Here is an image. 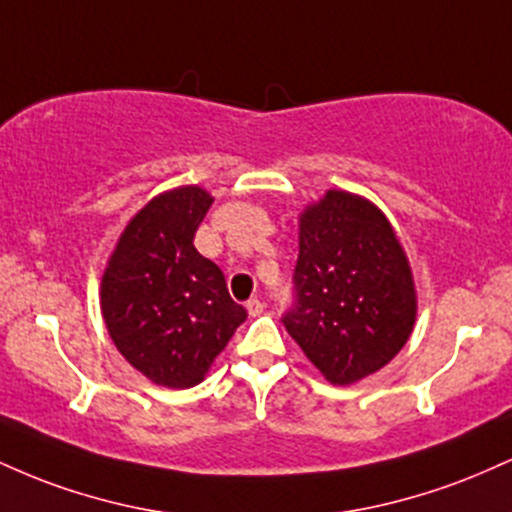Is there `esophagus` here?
Listing matches in <instances>:
<instances>
[{
    "instance_id": "obj_1",
    "label": "esophagus",
    "mask_w": 512,
    "mask_h": 512,
    "mask_svg": "<svg viewBox=\"0 0 512 512\" xmlns=\"http://www.w3.org/2000/svg\"><path fill=\"white\" fill-rule=\"evenodd\" d=\"M245 308H248V313L255 317V315H260L262 310H264V305H262V301H257V298H250L248 303H245Z\"/></svg>"
}]
</instances>
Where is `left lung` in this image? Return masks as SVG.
<instances>
[{
  "instance_id": "8db88e82",
  "label": "left lung",
  "mask_w": 512,
  "mask_h": 512,
  "mask_svg": "<svg viewBox=\"0 0 512 512\" xmlns=\"http://www.w3.org/2000/svg\"><path fill=\"white\" fill-rule=\"evenodd\" d=\"M298 221L296 303L281 322L332 385L358 383L414 330L409 260L383 211L351 192L330 190Z\"/></svg>"
}]
</instances>
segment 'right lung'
<instances>
[{"label":"right lung","instance_id":"right-lung-1","mask_svg":"<svg viewBox=\"0 0 512 512\" xmlns=\"http://www.w3.org/2000/svg\"><path fill=\"white\" fill-rule=\"evenodd\" d=\"M211 202L197 185L151 199L122 231L101 281L117 351L151 383L173 390L202 383L248 317L228 296L221 269L195 248Z\"/></svg>","mask_w":512,"mask_h":512}]
</instances>
